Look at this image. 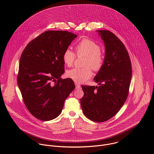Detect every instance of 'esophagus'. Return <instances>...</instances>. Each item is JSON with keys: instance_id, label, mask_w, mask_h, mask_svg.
<instances>
[{"instance_id": "obj_1", "label": "esophagus", "mask_w": 154, "mask_h": 154, "mask_svg": "<svg viewBox=\"0 0 154 154\" xmlns=\"http://www.w3.org/2000/svg\"><path fill=\"white\" fill-rule=\"evenodd\" d=\"M75 88H76V89H80V88H81V86H80L79 83H75Z\"/></svg>"}]
</instances>
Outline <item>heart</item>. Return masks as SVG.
<instances>
[{
    "label": "heart",
    "instance_id": "1",
    "mask_svg": "<svg viewBox=\"0 0 154 154\" xmlns=\"http://www.w3.org/2000/svg\"><path fill=\"white\" fill-rule=\"evenodd\" d=\"M76 54L78 56H85L83 65L85 67L74 68L66 72L68 77L79 83L88 80L92 75V68L95 71L100 70L104 63V56L101 51L99 44L89 39H83L75 45ZM76 55L69 48H66L62 56L65 65L70 66L72 65Z\"/></svg>",
    "mask_w": 154,
    "mask_h": 154
}]
</instances>
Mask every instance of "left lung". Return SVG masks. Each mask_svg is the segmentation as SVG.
I'll list each match as a JSON object with an SVG mask.
<instances>
[{
	"instance_id": "obj_1",
	"label": "left lung",
	"mask_w": 154,
	"mask_h": 154,
	"mask_svg": "<svg viewBox=\"0 0 154 154\" xmlns=\"http://www.w3.org/2000/svg\"><path fill=\"white\" fill-rule=\"evenodd\" d=\"M105 45L104 63L94 80L98 86L82 85L80 100L84 115L90 120L103 122L113 117L125 102L132 76L128 53L112 32L98 30Z\"/></svg>"
}]
</instances>
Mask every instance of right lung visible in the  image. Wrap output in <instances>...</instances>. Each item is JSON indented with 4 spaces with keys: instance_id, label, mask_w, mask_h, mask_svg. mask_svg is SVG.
I'll return each mask as SVG.
<instances>
[{
    "instance_id": "1",
    "label": "right lung",
    "mask_w": 154,
    "mask_h": 154,
    "mask_svg": "<svg viewBox=\"0 0 154 154\" xmlns=\"http://www.w3.org/2000/svg\"><path fill=\"white\" fill-rule=\"evenodd\" d=\"M76 37L68 31L47 30L30 41L21 55L18 86L26 108L39 120L57 118L75 89L72 79L60 76L65 72L63 53Z\"/></svg>"
}]
</instances>
